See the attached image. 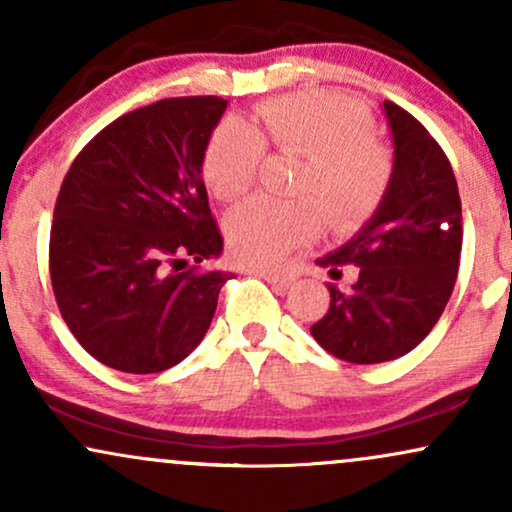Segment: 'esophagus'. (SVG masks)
Returning a JSON list of instances; mask_svg holds the SVG:
<instances>
[{
  "mask_svg": "<svg viewBox=\"0 0 512 512\" xmlns=\"http://www.w3.org/2000/svg\"><path fill=\"white\" fill-rule=\"evenodd\" d=\"M257 276H262L264 281L269 284H279V286H289L293 281V274L286 272V269H255Z\"/></svg>",
  "mask_w": 512,
  "mask_h": 512,
  "instance_id": "obj_1",
  "label": "esophagus"
}]
</instances>
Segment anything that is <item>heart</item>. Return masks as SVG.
I'll return each instance as SVG.
<instances>
[{
  "mask_svg": "<svg viewBox=\"0 0 512 512\" xmlns=\"http://www.w3.org/2000/svg\"><path fill=\"white\" fill-rule=\"evenodd\" d=\"M363 105L334 93L303 91L272 98L255 110V122L226 120L204 151V178L219 199L248 195L264 163V149L303 156L298 202L252 199L228 216V243L240 262L269 267L320 233L368 219L392 180V156L373 137ZM323 204L320 208L314 202ZM326 214L322 215L321 211Z\"/></svg>",
  "mask_w": 512,
  "mask_h": 512,
  "instance_id": "1",
  "label": "heart"
}]
</instances>
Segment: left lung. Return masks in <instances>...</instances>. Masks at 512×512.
<instances>
[{
  "label": "left lung",
  "mask_w": 512,
  "mask_h": 512,
  "mask_svg": "<svg viewBox=\"0 0 512 512\" xmlns=\"http://www.w3.org/2000/svg\"><path fill=\"white\" fill-rule=\"evenodd\" d=\"M395 144L383 202L349 243L317 260L349 289H330V308L310 327L315 342L349 363H383L424 342L455 289L462 252V204L448 156L416 117L383 105Z\"/></svg>",
  "instance_id": "left-lung-1"
}]
</instances>
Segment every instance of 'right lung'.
<instances>
[{"instance_id":"1","label":"right lung","mask_w":512,"mask_h":512,"mask_svg":"<svg viewBox=\"0 0 512 512\" xmlns=\"http://www.w3.org/2000/svg\"><path fill=\"white\" fill-rule=\"evenodd\" d=\"M226 105L185 96L132 110L64 175L50 231L52 291L76 342L108 368L161 373L209 330L233 274L187 268L184 257L199 264L223 250L202 163Z\"/></svg>"}]
</instances>
